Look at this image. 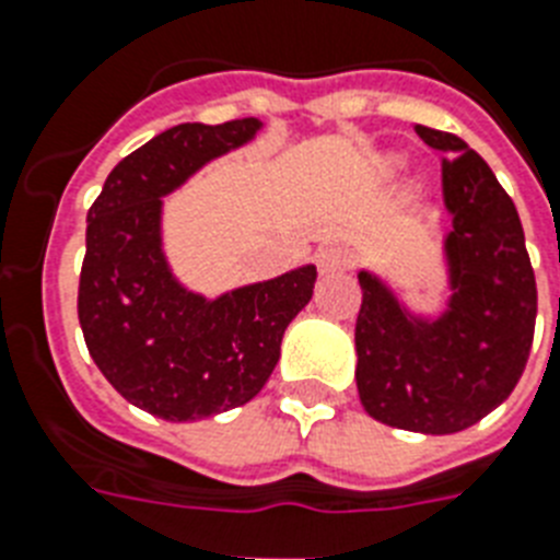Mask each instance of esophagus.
I'll use <instances>...</instances> for the list:
<instances>
[{"label": "esophagus", "instance_id": "34e87169", "mask_svg": "<svg viewBox=\"0 0 560 560\" xmlns=\"http://www.w3.org/2000/svg\"><path fill=\"white\" fill-rule=\"evenodd\" d=\"M316 265H319L322 276H330V272L348 270V267H351V256H348L342 247H325V249H319Z\"/></svg>", "mask_w": 560, "mask_h": 560}]
</instances>
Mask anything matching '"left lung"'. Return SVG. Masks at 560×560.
I'll use <instances>...</instances> for the list:
<instances>
[{"mask_svg":"<svg viewBox=\"0 0 560 560\" xmlns=\"http://www.w3.org/2000/svg\"><path fill=\"white\" fill-rule=\"evenodd\" d=\"M417 135L445 154L448 299L440 313H413L383 276L359 270L357 388L385 425L454 434L501 406L524 374L538 290L517 209L489 163L457 135Z\"/></svg>","mask_w":560,"mask_h":560,"instance_id":"left-lung-1","label":"left lung"}]
</instances>
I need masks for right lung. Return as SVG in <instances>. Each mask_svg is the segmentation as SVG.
Returning <instances> with one entry per match:
<instances>
[{"label":"right lung","instance_id":"obj_1","mask_svg":"<svg viewBox=\"0 0 560 560\" xmlns=\"http://www.w3.org/2000/svg\"><path fill=\"white\" fill-rule=\"evenodd\" d=\"M261 126L256 117L172 126L122 158L89 209L77 295L85 345L117 394L161 420L192 422L249 402L311 302L313 265L209 299L186 288L163 253V198Z\"/></svg>","mask_w":560,"mask_h":560}]
</instances>
